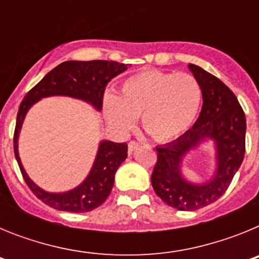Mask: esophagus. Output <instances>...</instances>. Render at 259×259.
Masks as SVG:
<instances>
[{
    "mask_svg": "<svg viewBox=\"0 0 259 259\" xmlns=\"http://www.w3.org/2000/svg\"><path fill=\"white\" fill-rule=\"evenodd\" d=\"M137 146H139V143H136V141H130V143H128V153L132 154V152L136 149Z\"/></svg>",
    "mask_w": 259,
    "mask_h": 259,
    "instance_id": "1",
    "label": "esophagus"
}]
</instances>
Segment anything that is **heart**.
<instances>
[{"label":"heart","mask_w":259,"mask_h":259,"mask_svg":"<svg viewBox=\"0 0 259 259\" xmlns=\"http://www.w3.org/2000/svg\"><path fill=\"white\" fill-rule=\"evenodd\" d=\"M201 101L200 83L191 74L146 70L123 80L119 96L107 92L102 109L118 131H128L141 116L143 128L153 139L168 141L188 131Z\"/></svg>","instance_id":"obj_1"}]
</instances>
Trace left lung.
<instances>
[{
  "label": "left lung",
  "mask_w": 259,
  "mask_h": 259,
  "mask_svg": "<svg viewBox=\"0 0 259 259\" xmlns=\"http://www.w3.org/2000/svg\"><path fill=\"white\" fill-rule=\"evenodd\" d=\"M200 83L202 109L191 130L175 141L157 148L152 185L158 197L182 211L197 210L215 202L227 191L245 154V114L236 96L223 81L189 63ZM211 140L215 148L214 174L203 183H192L181 174L184 158L191 150Z\"/></svg>",
  "instance_id": "8db88e82"
}]
</instances>
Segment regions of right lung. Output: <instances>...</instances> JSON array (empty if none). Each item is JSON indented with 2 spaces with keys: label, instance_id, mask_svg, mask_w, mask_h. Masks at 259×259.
<instances>
[{
  "label": "right lung",
  "instance_id": "right-lung-1",
  "mask_svg": "<svg viewBox=\"0 0 259 259\" xmlns=\"http://www.w3.org/2000/svg\"><path fill=\"white\" fill-rule=\"evenodd\" d=\"M125 70L127 65L114 61L63 62L48 72L40 83L27 93L20 104L14 132V153L24 182L36 197L47 203L48 206L70 212H88L101 206L113 189L115 172L127 158L128 148L125 143L102 140L98 145L95 163L81 184L62 193L47 192L29 179L18 152V139L28 110L41 98L66 96L81 100L92 105L97 111H101L102 98L107 83Z\"/></svg>",
  "mask_w": 259,
  "mask_h": 259
}]
</instances>
